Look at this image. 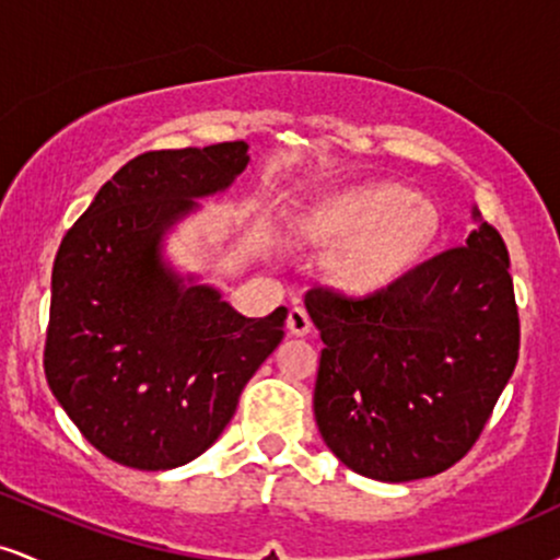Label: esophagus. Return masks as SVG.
Segmentation results:
<instances>
[{"mask_svg":"<svg viewBox=\"0 0 560 560\" xmlns=\"http://www.w3.org/2000/svg\"><path fill=\"white\" fill-rule=\"evenodd\" d=\"M287 326H289V334H294V337H305V334H311V329H313L311 313H307L305 307L294 305L292 311H289Z\"/></svg>","mask_w":560,"mask_h":560,"instance_id":"obj_1","label":"esophagus"}]
</instances>
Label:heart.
<instances>
[{
    "mask_svg": "<svg viewBox=\"0 0 560 560\" xmlns=\"http://www.w3.org/2000/svg\"><path fill=\"white\" fill-rule=\"evenodd\" d=\"M436 215L395 184H369L331 197L302 223L305 240L343 242L334 279L350 292H376L402 276L434 240Z\"/></svg>",
    "mask_w": 560,
    "mask_h": 560,
    "instance_id": "1",
    "label": "heart"
}]
</instances>
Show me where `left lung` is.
Masks as SVG:
<instances>
[{
	"mask_svg": "<svg viewBox=\"0 0 560 560\" xmlns=\"http://www.w3.org/2000/svg\"><path fill=\"white\" fill-rule=\"evenodd\" d=\"M466 244L365 298L305 294L324 350L318 432L347 468L378 481L434 477L479 440L518 361V307L503 236Z\"/></svg>",
	"mask_w": 560,
	"mask_h": 560,
	"instance_id": "1",
	"label": "left lung"
}]
</instances>
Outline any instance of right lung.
Segmentation results:
<instances>
[{"mask_svg":"<svg viewBox=\"0 0 560 560\" xmlns=\"http://www.w3.org/2000/svg\"><path fill=\"white\" fill-rule=\"evenodd\" d=\"M244 141L128 160L96 191L52 268L49 389L102 455L139 471L195 460L221 436L244 384L284 339L287 307L236 313L176 273L163 236L247 168Z\"/></svg>","mask_w":560,"mask_h":560,"instance_id":"right-lung-1","label":"right lung"}]
</instances>
